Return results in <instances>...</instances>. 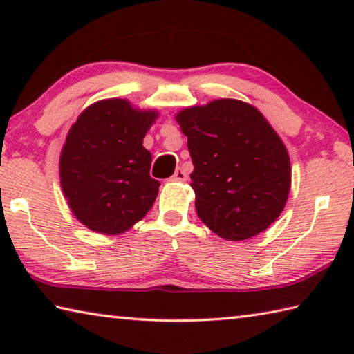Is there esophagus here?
<instances>
[{
	"mask_svg": "<svg viewBox=\"0 0 354 354\" xmlns=\"http://www.w3.org/2000/svg\"><path fill=\"white\" fill-rule=\"evenodd\" d=\"M173 179H175V181H185V179H187V173L183 169H178L175 171V175H173Z\"/></svg>",
	"mask_w": 354,
	"mask_h": 354,
	"instance_id": "obj_1",
	"label": "esophagus"
}]
</instances>
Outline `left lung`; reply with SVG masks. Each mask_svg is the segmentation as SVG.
<instances>
[{"mask_svg":"<svg viewBox=\"0 0 354 354\" xmlns=\"http://www.w3.org/2000/svg\"><path fill=\"white\" fill-rule=\"evenodd\" d=\"M176 122L194 164L195 209L226 241H245L279 217L290 190V159L266 117L243 101L223 98L185 107Z\"/></svg>","mask_w":354,"mask_h":354,"instance_id":"1","label":"left lung"}]
</instances>
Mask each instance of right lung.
Masks as SVG:
<instances>
[{
    "label": "right lung",
    "instance_id": "add662e5",
    "mask_svg": "<svg viewBox=\"0 0 354 354\" xmlns=\"http://www.w3.org/2000/svg\"><path fill=\"white\" fill-rule=\"evenodd\" d=\"M156 118V111L111 98L88 106L70 128L59 162L61 185L88 230L122 234L153 207L160 183L149 176L151 153L143 137Z\"/></svg>",
    "mask_w": 354,
    "mask_h": 354
}]
</instances>
